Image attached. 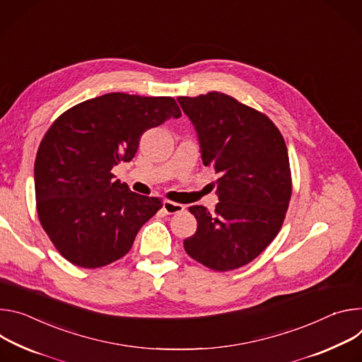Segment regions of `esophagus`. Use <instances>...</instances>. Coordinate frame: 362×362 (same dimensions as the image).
<instances>
[{"instance_id": "34e87169", "label": "esophagus", "mask_w": 362, "mask_h": 362, "mask_svg": "<svg viewBox=\"0 0 362 362\" xmlns=\"http://www.w3.org/2000/svg\"><path fill=\"white\" fill-rule=\"evenodd\" d=\"M184 211V206L170 202V199H165L163 204V213L164 214H177V213H182Z\"/></svg>"}]
</instances>
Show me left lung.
I'll use <instances>...</instances> for the list:
<instances>
[{"mask_svg": "<svg viewBox=\"0 0 362 362\" xmlns=\"http://www.w3.org/2000/svg\"><path fill=\"white\" fill-rule=\"evenodd\" d=\"M178 102L195 127L202 159L218 174V204L189 211L197 231L184 240L194 260L228 272L255 260L282 228L292 195L285 139L264 113L221 92Z\"/></svg>", "mask_w": 362, "mask_h": 362, "instance_id": "left-lung-1", "label": "left lung"}]
</instances>
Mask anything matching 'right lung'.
<instances>
[{
  "mask_svg": "<svg viewBox=\"0 0 362 362\" xmlns=\"http://www.w3.org/2000/svg\"><path fill=\"white\" fill-rule=\"evenodd\" d=\"M180 116L174 98L116 92L77 103L52 124L34 163L35 207L66 260L96 269L131 250L163 199L115 181L112 168L135 156L145 131Z\"/></svg>",
  "mask_w": 362,
  "mask_h": 362,
  "instance_id": "1",
  "label": "right lung"
}]
</instances>
